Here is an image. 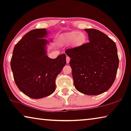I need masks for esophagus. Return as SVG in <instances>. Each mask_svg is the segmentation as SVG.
<instances>
[{"label":"esophagus","instance_id":"obj_1","mask_svg":"<svg viewBox=\"0 0 131 131\" xmlns=\"http://www.w3.org/2000/svg\"><path fill=\"white\" fill-rule=\"evenodd\" d=\"M70 61V58L69 56H66V63H69Z\"/></svg>","mask_w":131,"mask_h":131}]
</instances>
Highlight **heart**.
Listing matches in <instances>:
<instances>
[{
    "instance_id": "1",
    "label": "heart",
    "mask_w": 131,
    "mask_h": 131,
    "mask_svg": "<svg viewBox=\"0 0 131 131\" xmlns=\"http://www.w3.org/2000/svg\"><path fill=\"white\" fill-rule=\"evenodd\" d=\"M88 37L85 32L71 31L60 34L58 38L59 43L63 46L69 45L75 49L81 48L87 43Z\"/></svg>"
}]
</instances>
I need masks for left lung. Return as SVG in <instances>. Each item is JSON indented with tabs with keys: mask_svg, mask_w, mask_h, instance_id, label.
I'll return each mask as SVG.
<instances>
[{
	"mask_svg": "<svg viewBox=\"0 0 131 131\" xmlns=\"http://www.w3.org/2000/svg\"><path fill=\"white\" fill-rule=\"evenodd\" d=\"M89 43L78 49H69L65 53L75 88L87 95L106 92L115 79L119 58L115 43L106 35L95 29H85Z\"/></svg>",
	"mask_w": 131,
	"mask_h": 131,
	"instance_id": "obj_1",
	"label": "left lung"
}]
</instances>
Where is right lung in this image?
<instances>
[{
    "mask_svg": "<svg viewBox=\"0 0 131 131\" xmlns=\"http://www.w3.org/2000/svg\"><path fill=\"white\" fill-rule=\"evenodd\" d=\"M48 34L46 29L30 30L17 42L13 51L10 66L16 84L33 99L43 98L54 92L56 78L66 65L65 53L55 59L47 55Z\"/></svg>",
    "mask_w": 131,
    "mask_h": 131,
    "instance_id": "1",
    "label": "right lung"
}]
</instances>
